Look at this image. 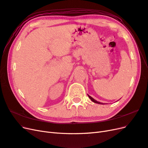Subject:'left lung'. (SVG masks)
<instances>
[{"instance_id": "1", "label": "left lung", "mask_w": 148, "mask_h": 148, "mask_svg": "<svg viewBox=\"0 0 148 148\" xmlns=\"http://www.w3.org/2000/svg\"><path fill=\"white\" fill-rule=\"evenodd\" d=\"M88 97H89V99H90L93 102H95V103H97V104H103V103H101V102H98V101H97L96 100H95V99H93V98L92 97H91L90 96H89L88 95Z\"/></svg>"}]
</instances>
